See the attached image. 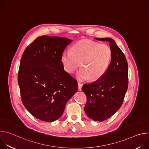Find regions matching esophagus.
Wrapping results in <instances>:
<instances>
[{"mask_svg":"<svg viewBox=\"0 0 149 149\" xmlns=\"http://www.w3.org/2000/svg\"><path fill=\"white\" fill-rule=\"evenodd\" d=\"M82 87V84H81L79 82H78V88L79 91H81Z\"/></svg>","mask_w":149,"mask_h":149,"instance_id":"esophagus-1","label":"esophagus"}]
</instances>
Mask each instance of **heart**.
Masks as SVG:
<instances>
[{"instance_id": "1", "label": "heart", "mask_w": 149, "mask_h": 149, "mask_svg": "<svg viewBox=\"0 0 149 149\" xmlns=\"http://www.w3.org/2000/svg\"><path fill=\"white\" fill-rule=\"evenodd\" d=\"M112 56L110 47L90 39L81 40L71 48L70 52H63L61 62L68 73H74L79 67L78 77L81 79L95 81L107 71Z\"/></svg>"}]
</instances>
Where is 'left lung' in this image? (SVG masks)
<instances>
[{"label":"left lung","instance_id":"1","mask_svg":"<svg viewBox=\"0 0 149 149\" xmlns=\"http://www.w3.org/2000/svg\"><path fill=\"white\" fill-rule=\"evenodd\" d=\"M95 39L109 42L111 60L105 74L92 83L84 84L82 90L87 96L84 107L87 116L94 121H102L114 114L123 102L128 88V63L114 40L110 38Z\"/></svg>","mask_w":149,"mask_h":149}]
</instances>
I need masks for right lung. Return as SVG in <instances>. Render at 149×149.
Here are the masks:
<instances>
[{"label": "right lung", "mask_w": 149, "mask_h": 149, "mask_svg": "<svg viewBox=\"0 0 149 149\" xmlns=\"http://www.w3.org/2000/svg\"><path fill=\"white\" fill-rule=\"evenodd\" d=\"M72 41L41 36L27 47L20 59L18 84L26 110L35 118L53 122L78 91L77 81L63 70L61 55Z\"/></svg>", "instance_id": "obj_1"}]
</instances>
